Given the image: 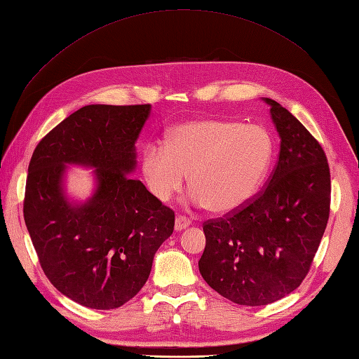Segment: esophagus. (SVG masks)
Returning a JSON list of instances; mask_svg holds the SVG:
<instances>
[{
    "mask_svg": "<svg viewBox=\"0 0 359 359\" xmlns=\"http://www.w3.org/2000/svg\"><path fill=\"white\" fill-rule=\"evenodd\" d=\"M189 226H190V220H187L186 217L178 215L177 219H175V231H177V232L184 231V229H186V227H189Z\"/></svg>",
    "mask_w": 359,
    "mask_h": 359,
    "instance_id": "esophagus-1",
    "label": "esophagus"
}]
</instances>
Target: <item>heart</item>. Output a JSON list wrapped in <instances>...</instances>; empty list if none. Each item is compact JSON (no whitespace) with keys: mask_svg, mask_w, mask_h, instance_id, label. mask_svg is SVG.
Masks as SVG:
<instances>
[{"mask_svg":"<svg viewBox=\"0 0 359 359\" xmlns=\"http://www.w3.org/2000/svg\"><path fill=\"white\" fill-rule=\"evenodd\" d=\"M273 157V137L262 126L198 118L173 127L166 147H147L142 173L149 191L161 202L180 193L189 175L190 201L211 212L227 214L256 196Z\"/></svg>","mask_w":359,"mask_h":359,"instance_id":"obj_1","label":"heart"}]
</instances>
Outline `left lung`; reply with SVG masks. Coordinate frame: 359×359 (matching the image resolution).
Listing matches in <instances>:
<instances>
[{"label": "left lung", "instance_id": "obj_1", "mask_svg": "<svg viewBox=\"0 0 359 359\" xmlns=\"http://www.w3.org/2000/svg\"><path fill=\"white\" fill-rule=\"evenodd\" d=\"M262 100L280 136L268 187L244 208L206 222L199 260L203 280L240 306H266L306 278L330 217L327 156L309 130L283 106Z\"/></svg>", "mask_w": 359, "mask_h": 359}]
</instances>
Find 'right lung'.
<instances>
[{
    "label": "right lung",
    "instance_id": "add662e5",
    "mask_svg": "<svg viewBox=\"0 0 359 359\" xmlns=\"http://www.w3.org/2000/svg\"><path fill=\"white\" fill-rule=\"evenodd\" d=\"M151 104H88L32 153L24 219L40 265L62 295L83 307H121L144 287L175 214L133 180L136 140ZM70 165L93 168V193L67 191Z\"/></svg>",
    "mask_w": 359,
    "mask_h": 359
}]
</instances>
